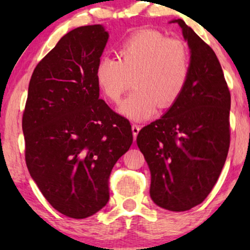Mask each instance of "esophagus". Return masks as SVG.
Masks as SVG:
<instances>
[{"label": "esophagus", "mask_w": 250, "mask_h": 250, "mask_svg": "<svg viewBox=\"0 0 250 250\" xmlns=\"http://www.w3.org/2000/svg\"><path fill=\"white\" fill-rule=\"evenodd\" d=\"M140 129H141L140 125H136V124L132 125V132H133V138H134V140L136 139V136H138Z\"/></svg>", "instance_id": "obj_1"}]
</instances>
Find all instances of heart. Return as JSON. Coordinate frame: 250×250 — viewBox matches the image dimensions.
I'll use <instances>...</instances> for the list:
<instances>
[{
  "mask_svg": "<svg viewBox=\"0 0 250 250\" xmlns=\"http://www.w3.org/2000/svg\"><path fill=\"white\" fill-rule=\"evenodd\" d=\"M118 60L102 57L94 76L100 91L118 102L129 87L135 88L119 105L133 121L149 118L157 107L169 108L186 90L190 77V56L186 44L153 29L133 33L118 46Z\"/></svg>",
  "mask_w": 250,
  "mask_h": 250,
  "instance_id": "b5f03b06",
  "label": "heart"
}]
</instances>
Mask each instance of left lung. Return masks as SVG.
Listing matches in <instances>:
<instances>
[{
  "label": "left lung",
  "mask_w": 250,
  "mask_h": 250,
  "mask_svg": "<svg viewBox=\"0 0 250 250\" xmlns=\"http://www.w3.org/2000/svg\"><path fill=\"white\" fill-rule=\"evenodd\" d=\"M190 77L179 100L139 132L136 143L151 173L150 197L159 207L197 206L217 182L230 146L231 95L213 49L182 19Z\"/></svg>",
  "instance_id": "obj_1"
}]
</instances>
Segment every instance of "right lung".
<instances>
[{
  "mask_svg": "<svg viewBox=\"0 0 250 250\" xmlns=\"http://www.w3.org/2000/svg\"><path fill=\"white\" fill-rule=\"evenodd\" d=\"M108 37L101 25L70 30L29 82L22 116L27 168L51 206L71 218L107 205L112 167L133 142L129 122L99 99L94 70Z\"/></svg>",
  "mask_w": 250,
  "mask_h": 250,
  "instance_id": "add662e5",
  "label": "right lung"
}]
</instances>
